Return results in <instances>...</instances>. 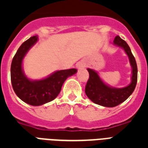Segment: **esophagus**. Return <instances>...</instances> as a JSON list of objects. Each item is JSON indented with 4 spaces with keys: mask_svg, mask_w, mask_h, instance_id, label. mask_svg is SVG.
<instances>
[{
    "mask_svg": "<svg viewBox=\"0 0 148 148\" xmlns=\"http://www.w3.org/2000/svg\"><path fill=\"white\" fill-rule=\"evenodd\" d=\"M86 67V64L84 62H79L77 64V67L78 69H81V68H84V67Z\"/></svg>",
    "mask_w": 148,
    "mask_h": 148,
    "instance_id": "34e87169",
    "label": "esophagus"
}]
</instances>
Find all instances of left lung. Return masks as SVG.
Segmentation results:
<instances>
[{"label": "left lung", "mask_w": 148, "mask_h": 148, "mask_svg": "<svg viewBox=\"0 0 148 148\" xmlns=\"http://www.w3.org/2000/svg\"><path fill=\"white\" fill-rule=\"evenodd\" d=\"M114 44L124 50L128 57L129 62L131 67L130 84L124 88H114L105 83L99 76L98 73L96 71L88 68L90 77L85 88V94L90 101L98 105L107 108L116 107L126 101L135 89L138 81L137 63L128 45L124 40H122L119 36H117L114 38Z\"/></svg>", "instance_id": "1"}]
</instances>
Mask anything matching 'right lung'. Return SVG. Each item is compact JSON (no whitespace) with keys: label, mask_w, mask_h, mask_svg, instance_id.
Segmentation results:
<instances>
[{"label":"right lung","mask_w":148,"mask_h":148,"mask_svg":"<svg viewBox=\"0 0 148 148\" xmlns=\"http://www.w3.org/2000/svg\"><path fill=\"white\" fill-rule=\"evenodd\" d=\"M38 41V36H33L18 48L10 67V80L15 94L21 101L32 106H40L55 99L60 92L67 77L74 75L75 68L56 71L44 78L32 80L23 69V60L30 49Z\"/></svg>","instance_id":"obj_1"}]
</instances>
